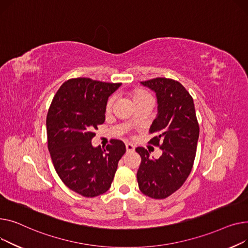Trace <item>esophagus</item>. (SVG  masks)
<instances>
[{
  "label": "esophagus",
  "mask_w": 248,
  "mask_h": 248,
  "mask_svg": "<svg viewBox=\"0 0 248 248\" xmlns=\"http://www.w3.org/2000/svg\"><path fill=\"white\" fill-rule=\"evenodd\" d=\"M134 146H133V145L132 144H126V151L127 152H133L134 151Z\"/></svg>",
  "instance_id": "obj_1"
}]
</instances>
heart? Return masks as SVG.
Masks as SVG:
<instances>
[{
	"label": "heart",
	"mask_w": 248,
	"mask_h": 248,
	"mask_svg": "<svg viewBox=\"0 0 248 248\" xmlns=\"http://www.w3.org/2000/svg\"><path fill=\"white\" fill-rule=\"evenodd\" d=\"M130 96H131V98H132V101H133V103L135 105L137 103H139V102H141V101L151 99L147 92H145L144 90H141V89H134V90H132V91L130 92ZM113 104H114V99L111 97V98H109L107 100L106 104H105V113L108 114L112 110Z\"/></svg>",
	"instance_id": "b5f03b06"
}]
</instances>
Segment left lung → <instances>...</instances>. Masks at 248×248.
<instances>
[{
	"label": "left lung",
	"mask_w": 248,
	"mask_h": 248,
	"mask_svg": "<svg viewBox=\"0 0 248 248\" xmlns=\"http://www.w3.org/2000/svg\"><path fill=\"white\" fill-rule=\"evenodd\" d=\"M142 85L155 91L158 115L149 133L150 144L159 147V158L149 157V152L137 147L141 157L137 171L140 191L154 199L170 196L186 181L193 167L199 137V124L194 102L183 85L169 78L142 81Z\"/></svg>",
	"instance_id": "1"
}]
</instances>
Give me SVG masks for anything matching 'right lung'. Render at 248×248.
Returning <instances> with one entry per match:
<instances>
[{
    "instance_id": "right-lung-1",
    "label": "right lung",
    "mask_w": 248,
    "mask_h": 248,
    "mask_svg": "<svg viewBox=\"0 0 248 248\" xmlns=\"http://www.w3.org/2000/svg\"><path fill=\"white\" fill-rule=\"evenodd\" d=\"M121 83L72 78L62 84L48 110V149L55 170L71 190L96 197L111 186L125 144L112 139L93 147L94 130L105 121V104Z\"/></svg>"
}]
</instances>
